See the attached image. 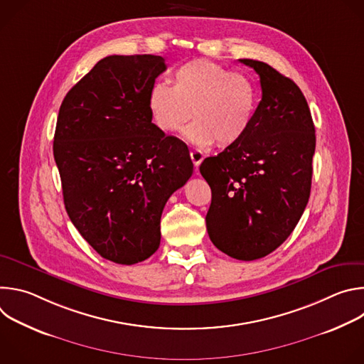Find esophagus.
<instances>
[{
  "label": "esophagus",
  "mask_w": 364,
  "mask_h": 364,
  "mask_svg": "<svg viewBox=\"0 0 364 364\" xmlns=\"http://www.w3.org/2000/svg\"><path fill=\"white\" fill-rule=\"evenodd\" d=\"M190 159H191L194 167L198 168V166H200L201 161L204 160V154H203L201 151H198V149H193V151L190 152Z\"/></svg>",
  "instance_id": "34e87169"
}]
</instances>
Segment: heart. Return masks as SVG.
I'll list each match as a JSON object with an SVG mask.
<instances>
[{
	"mask_svg": "<svg viewBox=\"0 0 364 364\" xmlns=\"http://www.w3.org/2000/svg\"><path fill=\"white\" fill-rule=\"evenodd\" d=\"M146 105L154 125L163 132H181L194 114L197 119L186 129V135L200 145L216 141L226 148L239 144L249 134L259 93L246 76L215 62L197 59L174 72L173 86L154 83Z\"/></svg>",
	"mask_w": 364,
	"mask_h": 364,
	"instance_id": "b5f03b06",
	"label": "heart"
}]
</instances>
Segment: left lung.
<instances>
[{
  "instance_id": "obj_1",
  "label": "left lung",
  "mask_w": 364,
  "mask_h": 364,
  "mask_svg": "<svg viewBox=\"0 0 364 364\" xmlns=\"http://www.w3.org/2000/svg\"><path fill=\"white\" fill-rule=\"evenodd\" d=\"M261 79L262 99L249 134L200 173L212 188L205 228L213 245L239 261L281 246L299 222L313 178L316 128L301 89L264 62L239 59Z\"/></svg>"
}]
</instances>
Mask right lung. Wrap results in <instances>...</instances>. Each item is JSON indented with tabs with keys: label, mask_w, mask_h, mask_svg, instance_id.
I'll list each match as a JSON object with an SVG mask.
<instances>
[{
	"label": "right lung",
	"mask_w": 364,
	"mask_h": 364,
	"mask_svg": "<svg viewBox=\"0 0 364 364\" xmlns=\"http://www.w3.org/2000/svg\"><path fill=\"white\" fill-rule=\"evenodd\" d=\"M161 56H108L65 96L53 154L66 212L82 237L121 265L160 246L161 213L193 174L187 145L151 121L149 87Z\"/></svg>",
	"instance_id": "add662e5"
}]
</instances>
